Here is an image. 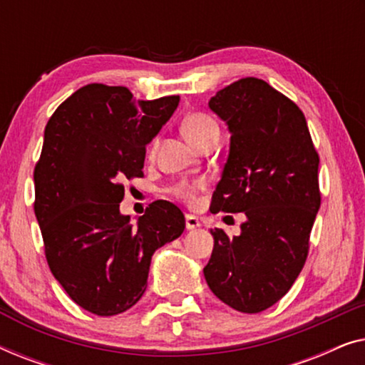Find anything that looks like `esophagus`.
Masks as SVG:
<instances>
[{
  "mask_svg": "<svg viewBox=\"0 0 365 365\" xmlns=\"http://www.w3.org/2000/svg\"><path fill=\"white\" fill-rule=\"evenodd\" d=\"M201 226V221L196 216H192V214H186V227L189 231H192V229H197Z\"/></svg>",
  "mask_w": 365,
  "mask_h": 365,
  "instance_id": "esophagus-1",
  "label": "esophagus"
}]
</instances>
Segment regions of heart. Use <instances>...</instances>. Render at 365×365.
Listing matches in <instances>:
<instances>
[{
    "instance_id": "obj_1",
    "label": "heart",
    "mask_w": 365,
    "mask_h": 365,
    "mask_svg": "<svg viewBox=\"0 0 365 365\" xmlns=\"http://www.w3.org/2000/svg\"><path fill=\"white\" fill-rule=\"evenodd\" d=\"M182 133L191 141L194 146L201 148L204 143L214 136H219V124L216 119L206 113H191L184 118ZM154 148V144H153ZM206 189V181L202 179H194V181H181L169 189V192L179 201L186 204H196L201 191Z\"/></svg>"
}]
</instances>
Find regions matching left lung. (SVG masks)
Instances as JSON below:
<instances>
[{
	"label": "left lung",
	"instance_id": "obj_1",
	"mask_svg": "<svg viewBox=\"0 0 365 365\" xmlns=\"http://www.w3.org/2000/svg\"><path fill=\"white\" fill-rule=\"evenodd\" d=\"M209 108L231 131L211 212H244L247 221L232 239L211 229L204 277L229 307L257 314L286 296L306 264L321 207L319 154L297 104L262 79L234 81Z\"/></svg>",
	"mask_w": 365,
	"mask_h": 365
}]
</instances>
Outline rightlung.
<instances>
[{
  "label": "right lung",
  "mask_w": 365,
  "mask_h": 365,
  "mask_svg": "<svg viewBox=\"0 0 365 365\" xmlns=\"http://www.w3.org/2000/svg\"><path fill=\"white\" fill-rule=\"evenodd\" d=\"M179 96L143 101L124 86L86 84L59 104L34 166V214L53 276L78 306L116 316L146 291L156 249L179 237L184 214L154 201L134 226L119 212L121 179L143 178L146 144Z\"/></svg>",
  "instance_id": "obj_1"
}]
</instances>
